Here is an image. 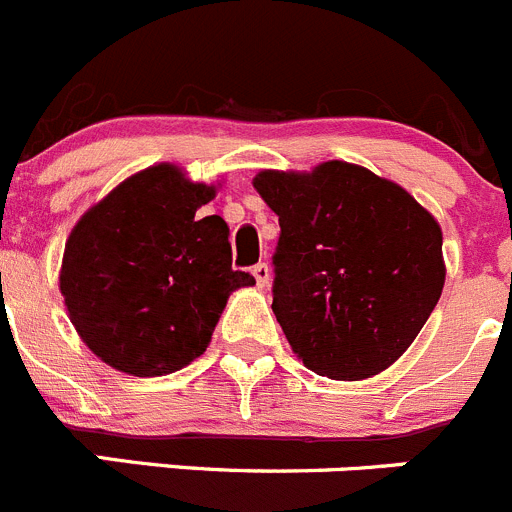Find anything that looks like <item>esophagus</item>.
Wrapping results in <instances>:
<instances>
[{"mask_svg": "<svg viewBox=\"0 0 512 512\" xmlns=\"http://www.w3.org/2000/svg\"><path fill=\"white\" fill-rule=\"evenodd\" d=\"M252 275H255L257 280V288H267V285H270V267H267V262H257V265L252 267Z\"/></svg>", "mask_w": 512, "mask_h": 512, "instance_id": "1", "label": "esophagus"}]
</instances>
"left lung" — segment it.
I'll return each mask as SVG.
<instances>
[{"instance_id":"1","label":"left lung","mask_w":512,"mask_h":512,"mask_svg":"<svg viewBox=\"0 0 512 512\" xmlns=\"http://www.w3.org/2000/svg\"><path fill=\"white\" fill-rule=\"evenodd\" d=\"M278 214L272 313L310 371L371 379L412 346L444 288L439 222L364 166L265 169L252 179Z\"/></svg>"}]
</instances>
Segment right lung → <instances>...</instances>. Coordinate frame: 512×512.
I'll return each instance as SVG.
<instances>
[{
    "label": "right lung",
    "mask_w": 512,
    "mask_h": 512,
    "mask_svg": "<svg viewBox=\"0 0 512 512\" xmlns=\"http://www.w3.org/2000/svg\"><path fill=\"white\" fill-rule=\"evenodd\" d=\"M214 194L176 164H156L78 219L60 293L100 361L131 376L174 374L207 351L229 295L255 285L232 270L227 222L199 212Z\"/></svg>",
    "instance_id": "obj_1"
}]
</instances>
